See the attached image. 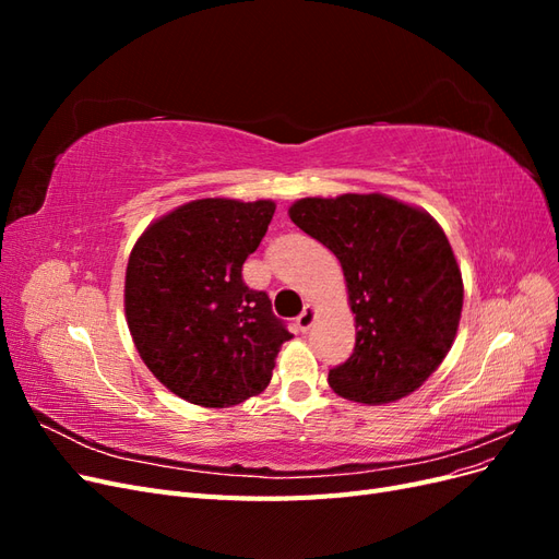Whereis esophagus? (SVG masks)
Wrapping results in <instances>:
<instances>
[{"label": "esophagus", "mask_w": 559, "mask_h": 559, "mask_svg": "<svg viewBox=\"0 0 559 559\" xmlns=\"http://www.w3.org/2000/svg\"><path fill=\"white\" fill-rule=\"evenodd\" d=\"M314 319H317V308L314 306H306V310H302L298 317H296V326H298V331H310V326L314 324Z\"/></svg>", "instance_id": "34e87169"}]
</instances>
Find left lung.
<instances>
[{"label":"left lung","instance_id":"1","mask_svg":"<svg viewBox=\"0 0 559 559\" xmlns=\"http://www.w3.org/2000/svg\"><path fill=\"white\" fill-rule=\"evenodd\" d=\"M292 222L341 261L357 324L352 357L329 370L364 405L413 394L443 364L464 306L462 270L436 218L382 193L300 198Z\"/></svg>","mask_w":559,"mask_h":559}]
</instances>
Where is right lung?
Here are the masks:
<instances>
[{
	"label": "right lung",
	"mask_w": 559,
	"mask_h": 559,
	"mask_svg": "<svg viewBox=\"0 0 559 559\" xmlns=\"http://www.w3.org/2000/svg\"><path fill=\"white\" fill-rule=\"evenodd\" d=\"M273 214V200H191L156 218L130 251V335L151 373L183 401L228 408L261 394L294 337L267 294L242 280Z\"/></svg>",
	"instance_id": "right-lung-1"
}]
</instances>
